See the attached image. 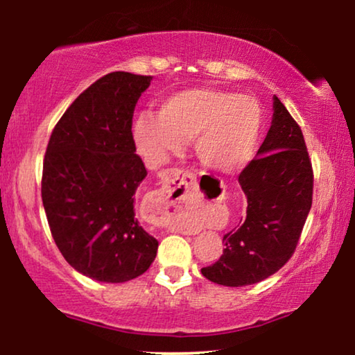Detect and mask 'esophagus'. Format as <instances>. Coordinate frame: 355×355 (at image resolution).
I'll list each match as a JSON object with an SVG mask.
<instances>
[{"label": "esophagus", "mask_w": 355, "mask_h": 355, "mask_svg": "<svg viewBox=\"0 0 355 355\" xmlns=\"http://www.w3.org/2000/svg\"><path fill=\"white\" fill-rule=\"evenodd\" d=\"M191 179L186 173L171 169L164 174L163 186L158 192H155L150 202L155 207V221L158 226L169 227V230H184V205L187 203Z\"/></svg>", "instance_id": "esophagus-1"}]
</instances>
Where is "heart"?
Instances as JSON below:
<instances>
[{"label": "heart", "instance_id": "obj_1", "mask_svg": "<svg viewBox=\"0 0 355 355\" xmlns=\"http://www.w3.org/2000/svg\"><path fill=\"white\" fill-rule=\"evenodd\" d=\"M261 129V108L252 96L220 89H187L159 103L158 114L140 113L134 137L145 157L163 162L196 140L205 168L234 173L249 162Z\"/></svg>", "mask_w": 355, "mask_h": 355}]
</instances>
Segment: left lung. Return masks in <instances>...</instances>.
Segmentation results:
<instances>
[{"instance_id":"obj_1","label":"left lung","mask_w":355,"mask_h":355,"mask_svg":"<svg viewBox=\"0 0 355 355\" xmlns=\"http://www.w3.org/2000/svg\"><path fill=\"white\" fill-rule=\"evenodd\" d=\"M239 184L247 215L223 237L220 260L202 268L207 279L231 288L255 284L283 268L312 207V162L302 130L278 96H273L268 134L257 158L242 169Z\"/></svg>"}]
</instances>
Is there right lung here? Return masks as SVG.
Here are the masks:
<instances>
[{"label":"right lung","mask_w":355,"mask_h":355,"mask_svg":"<svg viewBox=\"0 0 355 355\" xmlns=\"http://www.w3.org/2000/svg\"><path fill=\"white\" fill-rule=\"evenodd\" d=\"M152 76L111 72L82 92L53 129L42 200L58 249L79 273L103 283L144 275L158 241L135 220L147 176L135 155L132 116Z\"/></svg>","instance_id":"1"}]
</instances>
